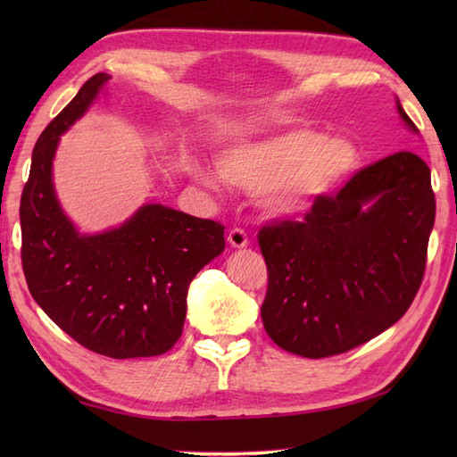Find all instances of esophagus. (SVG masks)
<instances>
[{"mask_svg":"<svg viewBox=\"0 0 457 457\" xmlns=\"http://www.w3.org/2000/svg\"><path fill=\"white\" fill-rule=\"evenodd\" d=\"M228 241H229V245L236 247V249H244V247H247V244H249L247 234H245L244 229H239V228L229 231V234H228Z\"/></svg>","mask_w":457,"mask_h":457,"instance_id":"esophagus-1","label":"esophagus"}]
</instances>
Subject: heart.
<instances>
[{"label": "heart", "mask_w": 457, "mask_h": 457, "mask_svg": "<svg viewBox=\"0 0 457 457\" xmlns=\"http://www.w3.org/2000/svg\"><path fill=\"white\" fill-rule=\"evenodd\" d=\"M361 161L357 145L314 129H288L228 145L218 154L220 177L259 192V206L273 218H290L342 184ZM194 174L218 187V174L196 164Z\"/></svg>", "instance_id": "1"}]
</instances>
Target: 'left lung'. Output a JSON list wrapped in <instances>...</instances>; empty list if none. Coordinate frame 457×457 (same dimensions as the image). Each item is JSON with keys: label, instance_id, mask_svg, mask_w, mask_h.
<instances>
[{"label": "left lung", "instance_id": "1", "mask_svg": "<svg viewBox=\"0 0 457 457\" xmlns=\"http://www.w3.org/2000/svg\"><path fill=\"white\" fill-rule=\"evenodd\" d=\"M406 128L419 133L396 100ZM436 200L419 154L395 153L359 170L304 221L259 231L269 288L261 318L285 352H349L404 316L419 293Z\"/></svg>", "mask_w": 457, "mask_h": 457}]
</instances>
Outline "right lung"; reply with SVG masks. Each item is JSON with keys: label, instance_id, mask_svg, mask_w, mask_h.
Wrapping results in <instances>:
<instances>
[{"label": "right lung", "instance_id": "obj_1", "mask_svg": "<svg viewBox=\"0 0 457 457\" xmlns=\"http://www.w3.org/2000/svg\"><path fill=\"white\" fill-rule=\"evenodd\" d=\"M110 79L84 82L35 143L19 208L21 261L35 303L80 345L113 359L153 357L180 337L188 287L226 247V228L162 204H145L102 234H80L66 216L53 182L58 141Z\"/></svg>", "mask_w": 457, "mask_h": 457}]
</instances>
